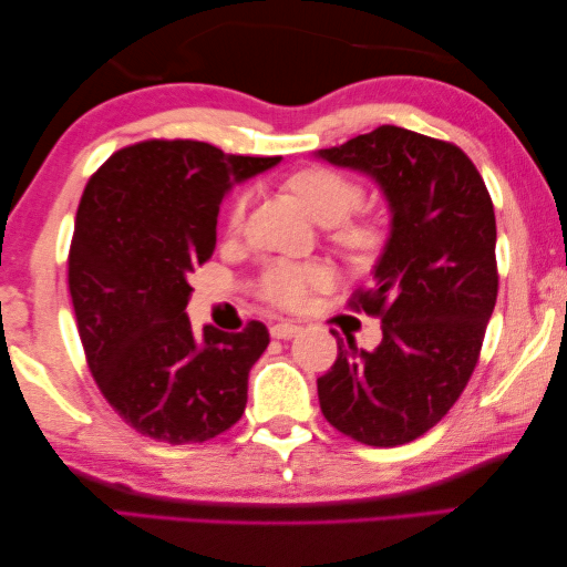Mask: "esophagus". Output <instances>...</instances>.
<instances>
[{"mask_svg":"<svg viewBox=\"0 0 567 567\" xmlns=\"http://www.w3.org/2000/svg\"><path fill=\"white\" fill-rule=\"evenodd\" d=\"M299 333H301V327H299V323H291V321H278L271 327L274 339H293V337H299Z\"/></svg>","mask_w":567,"mask_h":567,"instance_id":"obj_1","label":"esophagus"}]
</instances>
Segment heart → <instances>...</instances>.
<instances>
[{
    "instance_id": "obj_1",
    "label": "heart",
    "mask_w": 567,
    "mask_h": 567,
    "mask_svg": "<svg viewBox=\"0 0 567 567\" xmlns=\"http://www.w3.org/2000/svg\"><path fill=\"white\" fill-rule=\"evenodd\" d=\"M289 190L301 203L309 216L321 226H333V240L351 254H367L374 248L379 230L371 220H351L359 208L361 188L344 173L331 168H306L289 178ZM246 213V198H238L230 210V226H240ZM331 281V271L321 264H289L274 261L264 268L261 289L264 299L278 306H301L311 289H321Z\"/></svg>"
}]
</instances>
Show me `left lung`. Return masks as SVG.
Segmentation results:
<instances>
[{
	"label": "left lung",
	"instance_id": "8db88e82",
	"mask_svg": "<svg viewBox=\"0 0 567 567\" xmlns=\"http://www.w3.org/2000/svg\"><path fill=\"white\" fill-rule=\"evenodd\" d=\"M367 175L389 208V236L357 309L382 317V341L341 339L319 379L329 424L369 447H396L432 430L475 371L497 299L495 210L457 145L382 125L317 153Z\"/></svg>",
	"mask_w": 567,
	"mask_h": 567
}]
</instances>
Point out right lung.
<instances>
[{
	"label": "right lung",
	"instance_id": "obj_1",
	"mask_svg": "<svg viewBox=\"0 0 567 567\" xmlns=\"http://www.w3.org/2000/svg\"><path fill=\"white\" fill-rule=\"evenodd\" d=\"M281 157L228 155L198 141L123 147L82 193L70 293L100 392L147 437L206 442L234 426L268 329L193 331L190 274L216 248L223 198Z\"/></svg>",
	"mask_w": 567,
	"mask_h": 567
}]
</instances>
